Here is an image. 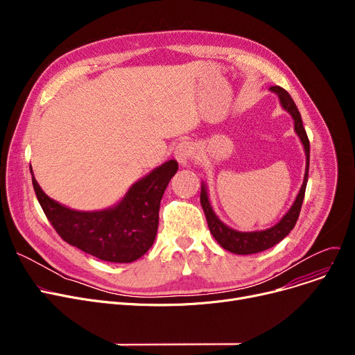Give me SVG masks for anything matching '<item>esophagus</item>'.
Returning a JSON list of instances; mask_svg holds the SVG:
<instances>
[{
  "mask_svg": "<svg viewBox=\"0 0 355 355\" xmlns=\"http://www.w3.org/2000/svg\"><path fill=\"white\" fill-rule=\"evenodd\" d=\"M191 145H190V142H187V141H182V142H180L177 146H175V149H174V157H175V159L178 161V164L180 165H182V166H185L189 164V161H190V158H191Z\"/></svg>",
  "mask_w": 355,
  "mask_h": 355,
  "instance_id": "esophagus-1",
  "label": "esophagus"
}]
</instances>
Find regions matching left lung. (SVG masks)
<instances>
[{
	"mask_svg": "<svg viewBox=\"0 0 355 355\" xmlns=\"http://www.w3.org/2000/svg\"><path fill=\"white\" fill-rule=\"evenodd\" d=\"M270 92L276 93L279 102H281V106L288 112V114L293 119V128L296 135L300 137L304 149H305V157H306V166H305V175H304V182L301 185V190L297 193L293 204L288 213L281 218V221L276 223L273 227H269L266 230H256V232H239L227 225L223 223L218 216L214 213L211 202L209 198L207 193V185L206 182H201V194H200V201H201V207L204 210V214H206L207 218V225L209 229L213 234V237L217 240V243L232 253L236 254H252V253H259L263 252L266 249L273 248L277 245L279 241L284 240L291 230L295 227L296 220L300 217V211L302 207V201L306 190V182H308V171H309V139L306 135V130L302 125V118L300 110H297L293 99L291 98L289 93L279 87V86H272L269 89Z\"/></svg>",
	"mask_w": 355,
	"mask_h": 355,
	"instance_id": "1",
	"label": "left lung"
}]
</instances>
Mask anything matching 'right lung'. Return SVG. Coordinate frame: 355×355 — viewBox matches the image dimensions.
I'll list each match as a JSON object with an SVG mask.
<instances>
[{
	"label": "right lung",
	"instance_id": "obj_1",
	"mask_svg": "<svg viewBox=\"0 0 355 355\" xmlns=\"http://www.w3.org/2000/svg\"><path fill=\"white\" fill-rule=\"evenodd\" d=\"M178 170L170 159L130 185L115 206L98 211L71 210L50 198L33 175V187L43 211L69 245L101 260L130 263L144 256L158 230V211L168 182Z\"/></svg>",
	"mask_w": 355,
	"mask_h": 355
}]
</instances>
